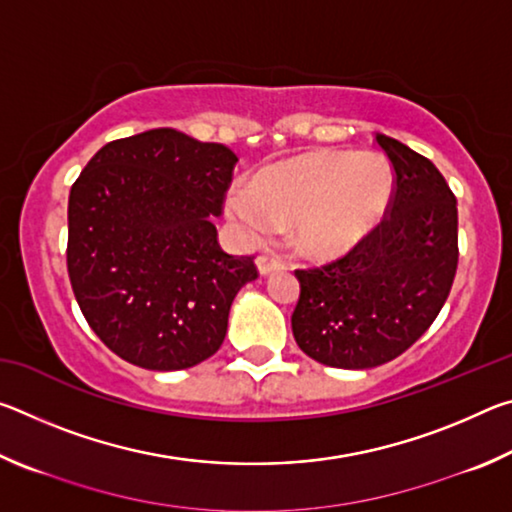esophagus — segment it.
<instances>
[{"mask_svg": "<svg viewBox=\"0 0 512 512\" xmlns=\"http://www.w3.org/2000/svg\"><path fill=\"white\" fill-rule=\"evenodd\" d=\"M257 268H259V273H262V275H268V273L280 271V268H284V262H282V259L273 257V255H259L257 257Z\"/></svg>", "mask_w": 512, "mask_h": 512, "instance_id": "1", "label": "esophagus"}]
</instances>
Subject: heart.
<instances>
[{
  "instance_id": "1",
  "label": "heart",
  "mask_w": 512,
  "mask_h": 512,
  "mask_svg": "<svg viewBox=\"0 0 512 512\" xmlns=\"http://www.w3.org/2000/svg\"><path fill=\"white\" fill-rule=\"evenodd\" d=\"M395 192L391 162L375 151H316L273 164L253 183L228 194V214L241 235L266 241L293 221V241L302 253H345L384 219Z\"/></svg>"
}]
</instances>
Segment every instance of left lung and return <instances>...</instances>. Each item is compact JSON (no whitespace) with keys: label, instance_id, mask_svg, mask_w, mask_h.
Returning <instances> with one entry per match:
<instances>
[{"label":"left lung","instance_id":"obj_1","mask_svg":"<svg viewBox=\"0 0 512 512\" xmlns=\"http://www.w3.org/2000/svg\"><path fill=\"white\" fill-rule=\"evenodd\" d=\"M395 171L386 219L348 255L296 271L300 298L291 329L323 366L366 370L393 361L443 309L458 264V210L433 162L375 135Z\"/></svg>","mask_w":512,"mask_h":512}]
</instances>
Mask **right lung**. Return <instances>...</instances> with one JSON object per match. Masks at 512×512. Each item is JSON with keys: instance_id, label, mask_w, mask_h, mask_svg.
<instances>
[{"instance_id": "1", "label": "right lung", "mask_w": 512, "mask_h": 512, "mask_svg": "<svg viewBox=\"0 0 512 512\" xmlns=\"http://www.w3.org/2000/svg\"><path fill=\"white\" fill-rule=\"evenodd\" d=\"M237 155L173 128L108 142L69 192L67 271L94 334L133 366L210 359L253 257L223 253L221 214Z\"/></svg>"}]
</instances>
